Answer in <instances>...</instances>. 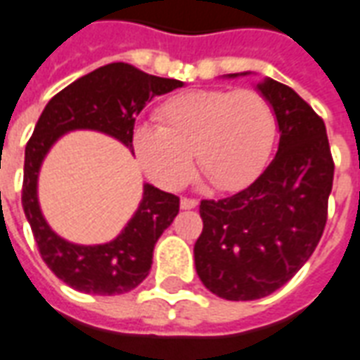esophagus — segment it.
<instances>
[{
    "label": "esophagus",
    "mask_w": 360,
    "mask_h": 360,
    "mask_svg": "<svg viewBox=\"0 0 360 360\" xmlns=\"http://www.w3.org/2000/svg\"><path fill=\"white\" fill-rule=\"evenodd\" d=\"M196 206H198V200H196V198H187V196L181 198V207H183V210H193V207Z\"/></svg>",
    "instance_id": "esophagus-1"
}]
</instances>
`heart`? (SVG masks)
Returning <instances> with one entry per match:
<instances>
[{
    "label": "heart",
    "instance_id": "obj_1",
    "mask_svg": "<svg viewBox=\"0 0 360 360\" xmlns=\"http://www.w3.org/2000/svg\"><path fill=\"white\" fill-rule=\"evenodd\" d=\"M160 126L135 127L133 148L148 177L181 188L196 166L219 191L250 185L267 166L276 116L254 89H198L175 95L158 110Z\"/></svg>",
    "mask_w": 360,
    "mask_h": 360
}]
</instances>
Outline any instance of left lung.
I'll return each instance as SVG.
<instances>
[{
	"mask_svg": "<svg viewBox=\"0 0 360 360\" xmlns=\"http://www.w3.org/2000/svg\"><path fill=\"white\" fill-rule=\"evenodd\" d=\"M257 89L278 122L276 156L248 188L200 202L204 229L194 244L202 284L229 302L273 294L303 267L324 233L334 181L321 116L281 82L267 78Z\"/></svg>",
	"mask_w": 360,
	"mask_h": 360,
	"instance_id": "8db88e82",
	"label": "left lung"
}]
</instances>
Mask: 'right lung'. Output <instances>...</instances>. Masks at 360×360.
Listing matches in <instances>:
<instances>
[{"instance_id":"1","label":"right lung","mask_w":360,"mask_h":360,"mask_svg":"<svg viewBox=\"0 0 360 360\" xmlns=\"http://www.w3.org/2000/svg\"><path fill=\"white\" fill-rule=\"evenodd\" d=\"M183 82L158 78L127 63H112L85 74L47 103L24 153L22 207L41 259L78 292L95 295L126 294L145 281L156 242L179 214V196L145 185L143 200L124 231L106 244L79 246L60 238L41 215L38 173L53 143L72 129L112 135L131 150L135 116L156 95Z\"/></svg>"}]
</instances>
